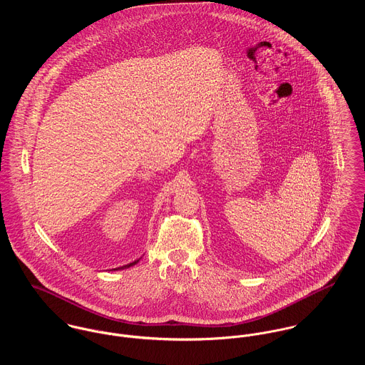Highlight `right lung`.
<instances>
[{
    "mask_svg": "<svg viewBox=\"0 0 365 365\" xmlns=\"http://www.w3.org/2000/svg\"><path fill=\"white\" fill-rule=\"evenodd\" d=\"M139 260H140V259H139ZM139 260H135L133 262H129V264H126V265H122V267H118V268H113V269H123V268H129V267H132V265L138 264Z\"/></svg>",
    "mask_w": 365,
    "mask_h": 365,
    "instance_id": "1",
    "label": "right lung"
}]
</instances>
